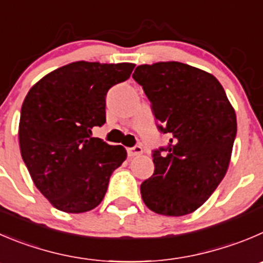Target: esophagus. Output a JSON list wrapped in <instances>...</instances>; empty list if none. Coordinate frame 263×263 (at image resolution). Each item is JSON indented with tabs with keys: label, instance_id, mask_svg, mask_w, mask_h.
<instances>
[{
	"label": "esophagus",
	"instance_id": "esophagus-1",
	"mask_svg": "<svg viewBox=\"0 0 263 263\" xmlns=\"http://www.w3.org/2000/svg\"><path fill=\"white\" fill-rule=\"evenodd\" d=\"M142 152H143V149H142L141 146L129 147V148H127V156H130V157L139 156V155H142Z\"/></svg>",
	"mask_w": 263,
	"mask_h": 263
}]
</instances>
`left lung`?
<instances>
[{"label": "left lung", "instance_id": "8db88e82", "mask_svg": "<svg viewBox=\"0 0 263 263\" xmlns=\"http://www.w3.org/2000/svg\"><path fill=\"white\" fill-rule=\"evenodd\" d=\"M133 79L151 102L159 130L171 136L167 147L152 154L155 172L141 184L142 199L157 214L186 216L209 199L229 169L236 115L218 80L189 64H142Z\"/></svg>", "mask_w": 263, "mask_h": 263}]
</instances>
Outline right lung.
<instances>
[{"label":"right lung","mask_w":263,"mask_h":263,"mask_svg":"<svg viewBox=\"0 0 263 263\" xmlns=\"http://www.w3.org/2000/svg\"><path fill=\"white\" fill-rule=\"evenodd\" d=\"M136 64L74 62L42 77L23 102L21 154L34 186L54 208L84 213L98 206L109 177L126 159L122 146L91 137L106 122V96Z\"/></svg>","instance_id":"obj_1"}]
</instances>
